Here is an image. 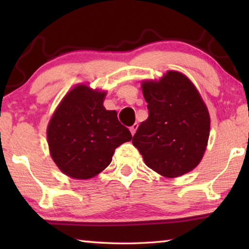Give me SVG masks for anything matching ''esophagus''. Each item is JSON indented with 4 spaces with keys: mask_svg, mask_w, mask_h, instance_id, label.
Listing matches in <instances>:
<instances>
[{
    "mask_svg": "<svg viewBox=\"0 0 249 249\" xmlns=\"http://www.w3.org/2000/svg\"><path fill=\"white\" fill-rule=\"evenodd\" d=\"M137 128H138V124H137V123H135L133 126H130L129 130H130V133H132V135H134L135 133H136Z\"/></svg>",
    "mask_w": 249,
    "mask_h": 249,
    "instance_id": "34e87169",
    "label": "esophagus"
}]
</instances>
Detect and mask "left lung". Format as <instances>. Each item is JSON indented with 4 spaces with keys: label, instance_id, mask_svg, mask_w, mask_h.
Wrapping results in <instances>:
<instances>
[{
    "label": "left lung",
    "instance_id": "left-lung-1",
    "mask_svg": "<svg viewBox=\"0 0 249 249\" xmlns=\"http://www.w3.org/2000/svg\"><path fill=\"white\" fill-rule=\"evenodd\" d=\"M149 116L133 137L147 167L165 178L183 176L199 165L210 136V114L187 75L168 70L159 80H142Z\"/></svg>",
    "mask_w": 249,
    "mask_h": 249
}]
</instances>
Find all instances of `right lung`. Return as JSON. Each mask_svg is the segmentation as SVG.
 <instances>
[{
	"mask_svg": "<svg viewBox=\"0 0 249 249\" xmlns=\"http://www.w3.org/2000/svg\"><path fill=\"white\" fill-rule=\"evenodd\" d=\"M105 95L107 91L79 83L67 92L50 117L49 153L59 170L70 178H93L111 163L117 147L132 140L116 111L104 107Z\"/></svg>",
	"mask_w": 249,
	"mask_h": 249,
	"instance_id": "1",
	"label": "right lung"
}]
</instances>
